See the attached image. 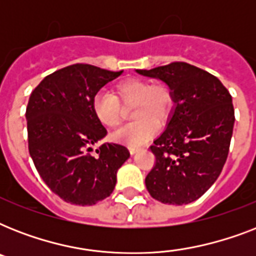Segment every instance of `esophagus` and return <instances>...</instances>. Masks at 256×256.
I'll list each match as a JSON object with an SVG mask.
<instances>
[{"mask_svg":"<svg viewBox=\"0 0 256 256\" xmlns=\"http://www.w3.org/2000/svg\"><path fill=\"white\" fill-rule=\"evenodd\" d=\"M138 150H140L138 148H134V146H128V152H130V154H132V156H134L136 152H138Z\"/></svg>","mask_w":256,"mask_h":256,"instance_id":"1","label":"esophagus"}]
</instances>
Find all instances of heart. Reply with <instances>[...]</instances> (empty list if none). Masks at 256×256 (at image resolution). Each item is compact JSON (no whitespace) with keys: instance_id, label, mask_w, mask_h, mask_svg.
Here are the masks:
<instances>
[{"instance_id":"1","label":"heart","mask_w":256,"mask_h":256,"mask_svg":"<svg viewBox=\"0 0 256 256\" xmlns=\"http://www.w3.org/2000/svg\"><path fill=\"white\" fill-rule=\"evenodd\" d=\"M124 106H132V118L136 120L130 124L114 132L116 142L128 146H142L156 134V126H162L170 118L174 98L168 86L152 85L140 78H128L116 84L112 94L98 92L92 98V108L94 116L104 128H114L124 120Z\"/></svg>"}]
</instances>
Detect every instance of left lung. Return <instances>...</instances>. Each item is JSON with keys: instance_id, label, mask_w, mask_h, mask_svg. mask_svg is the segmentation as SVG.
I'll return each instance as SVG.
<instances>
[{"instance_id": "1", "label": "left lung", "mask_w": 256, "mask_h": 256, "mask_svg": "<svg viewBox=\"0 0 256 256\" xmlns=\"http://www.w3.org/2000/svg\"><path fill=\"white\" fill-rule=\"evenodd\" d=\"M136 73L164 82L174 98L166 128L150 148L156 166L146 188L162 203L194 202L226 164L235 122L232 98L218 78L186 62Z\"/></svg>"}]
</instances>
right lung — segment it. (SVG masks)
<instances>
[{"instance_id": "right-lung-1", "label": "right lung", "mask_w": 256, "mask_h": 256, "mask_svg": "<svg viewBox=\"0 0 256 256\" xmlns=\"http://www.w3.org/2000/svg\"><path fill=\"white\" fill-rule=\"evenodd\" d=\"M122 73L76 64L44 78L30 94V156L44 182L65 202L92 206L108 198L116 171L130 158L120 144H104L92 154L108 134L92 112V98Z\"/></svg>"}]
</instances>
